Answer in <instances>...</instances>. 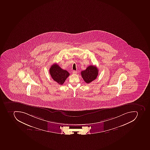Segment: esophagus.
Instances as JSON below:
<instances>
[{
    "instance_id": "esophagus-1",
    "label": "esophagus",
    "mask_w": 150,
    "mask_h": 150,
    "mask_svg": "<svg viewBox=\"0 0 150 150\" xmlns=\"http://www.w3.org/2000/svg\"><path fill=\"white\" fill-rule=\"evenodd\" d=\"M72 73L73 74H77L78 73V71H75V70H73L72 71Z\"/></svg>"
}]
</instances>
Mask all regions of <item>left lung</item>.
Listing matches in <instances>:
<instances>
[{
	"instance_id": "8db88e82",
	"label": "left lung",
	"mask_w": 150,
	"mask_h": 150,
	"mask_svg": "<svg viewBox=\"0 0 150 150\" xmlns=\"http://www.w3.org/2000/svg\"><path fill=\"white\" fill-rule=\"evenodd\" d=\"M98 71L96 66L90 65L86 70L82 71L81 75L85 82L89 84L96 79L98 75Z\"/></svg>"
}]
</instances>
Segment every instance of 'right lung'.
Listing matches in <instances>:
<instances>
[{
  "mask_svg": "<svg viewBox=\"0 0 150 150\" xmlns=\"http://www.w3.org/2000/svg\"><path fill=\"white\" fill-rule=\"evenodd\" d=\"M49 71L52 79L60 85L64 84L66 79L70 75L67 71L62 69L57 64L51 65Z\"/></svg>",
  "mask_w": 150,
  "mask_h": 150,
  "instance_id": "1",
  "label": "right lung"
}]
</instances>
